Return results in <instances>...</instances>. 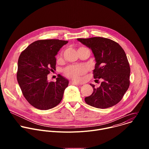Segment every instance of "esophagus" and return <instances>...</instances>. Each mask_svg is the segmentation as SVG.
I'll return each mask as SVG.
<instances>
[{"label": "esophagus", "mask_w": 149, "mask_h": 149, "mask_svg": "<svg viewBox=\"0 0 149 149\" xmlns=\"http://www.w3.org/2000/svg\"><path fill=\"white\" fill-rule=\"evenodd\" d=\"M70 84L71 85H75V86H79V84L75 81H70Z\"/></svg>", "instance_id": "esophagus-1"}]
</instances>
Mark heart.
Here are the masks:
<instances>
[{
  "label": "heart",
  "instance_id": "b5f03b06",
  "mask_svg": "<svg viewBox=\"0 0 149 149\" xmlns=\"http://www.w3.org/2000/svg\"><path fill=\"white\" fill-rule=\"evenodd\" d=\"M87 68L82 65L70 66L65 69V74L69 78L76 81H79L81 77L87 72Z\"/></svg>",
  "mask_w": 149,
  "mask_h": 149
}]
</instances>
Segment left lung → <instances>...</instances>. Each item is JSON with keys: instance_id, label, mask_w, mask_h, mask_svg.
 <instances>
[{"instance_id": "1", "label": "left lung", "mask_w": 149, "mask_h": 149, "mask_svg": "<svg viewBox=\"0 0 149 149\" xmlns=\"http://www.w3.org/2000/svg\"><path fill=\"white\" fill-rule=\"evenodd\" d=\"M92 50L96 63L95 79H102L100 87L85 98L86 102L98 109H107L118 103L130 86V68L126 54L116 42L102 37L78 38ZM98 80V79H97Z\"/></svg>"}]
</instances>
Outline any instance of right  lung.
Segmentation results:
<instances>
[{
  "label": "right lung",
  "instance_id": "add662e5",
  "mask_svg": "<svg viewBox=\"0 0 149 149\" xmlns=\"http://www.w3.org/2000/svg\"><path fill=\"white\" fill-rule=\"evenodd\" d=\"M67 43V40L59 39L38 40L19 57L17 80L24 97L36 109H52L62 99L68 80L59 75L56 82H49L47 75L56 70L55 55Z\"/></svg>",
  "mask_w": 149,
  "mask_h": 149
}]
</instances>
